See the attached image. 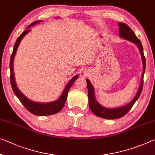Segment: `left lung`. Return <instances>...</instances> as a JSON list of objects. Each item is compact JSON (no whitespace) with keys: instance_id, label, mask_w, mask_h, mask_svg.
<instances>
[{"instance_id":"left-lung-1","label":"left lung","mask_w":155,"mask_h":155,"mask_svg":"<svg viewBox=\"0 0 155 155\" xmlns=\"http://www.w3.org/2000/svg\"><path fill=\"white\" fill-rule=\"evenodd\" d=\"M118 26L119 36H120V37L134 43V44L137 45L138 48L139 49L143 62V72L141 74V82H140L139 90H138L137 94H136L134 98H133L129 103L125 104V105L117 108H107L104 107L103 106H102L101 104L96 101V97H95L94 88L91 84V83L90 82V81L88 79L86 80V81H87L88 89V96H89V108L95 115L105 119H116L121 118L123 117V116H125V114L130 110L131 108L132 107V106L134 105L136 101H137L138 98H139L140 95H141V93L143 89V75L145 70H146V58H145L144 57L143 48L141 41L137 37L132 30L127 25H126L125 23L119 22Z\"/></svg>"}]
</instances>
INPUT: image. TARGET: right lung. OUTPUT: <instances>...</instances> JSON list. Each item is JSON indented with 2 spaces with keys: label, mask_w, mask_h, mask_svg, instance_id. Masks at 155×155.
<instances>
[{
  "label": "right lung",
  "mask_w": 155,
  "mask_h": 155,
  "mask_svg": "<svg viewBox=\"0 0 155 155\" xmlns=\"http://www.w3.org/2000/svg\"><path fill=\"white\" fill-rule=\"evenodd\" d=\"M41 21L42 20H39V21H35V22H33L32 23H31V24L28 27V29L25 31H24V32H23L22 34L18 37L17 40H16L15 44H14V46L13 52L10 58V63H9V68H10V82H11L12 88V90L14 93V94L17 96L18 100H19L21 103L24 105V107L28 111H29L30 113L34 114V115L48 116V115H52V114L58 113L59 111L63 108V107L64 106L65 102L66 101V98H67L68 93L69 91V89H71V87H72L73 83H74L75 81L78 79V75H75L74 77H73L72 79H71L69 82L67 83V84L66 85V87L64 88V91L60 96V97H59L58 100H56V101H54L53 102H46V103L34 102L31 101L30 99H28V97L25 96H24V95L21 93L20 90L18 89V88L17 87V86H16V84L15 79H14V68H13L14 57H15L16 51H17L18 47L19 46V44L21 41V40H22L23 38L24 37L25 35L31 30L30 29H28V28H30L31 26L36 25L38 23L41 22Z\"/></svg>",
  "instance_id": "obj_1"
}]
</instances>
